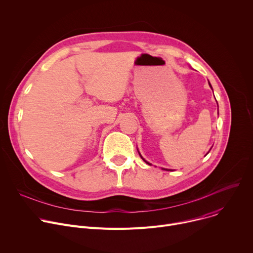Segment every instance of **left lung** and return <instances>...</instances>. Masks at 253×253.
Instances as JSON below:
<instances>
[{
	"mask_svg": "<svg viewBox=\"0 0 253 253\" xmlns=\"http://www.w3.org/2000/svg\"><path fill=\"white\" fill-rule=\"evenodd\" d=\"M209 86H210V87H211V85H210V83H209ZM140 156H141V155H140ZM141 158H142V159H143V157H142V156H141ZM143 160H144V159H143ZM144 161H145V160H144ZM145 162H146V163H147V164H149V165H151V164H150V163H148V162H147V161H145ZM164 170H168V169H164ZM168 171H169V170H168ZM170 171H171V170H170Z\"/></svg>",
	"mask_w": 253,
	"mask_h": 253,
	"instance_id": "1",
	"label": "left lung"
}]
</instances>
